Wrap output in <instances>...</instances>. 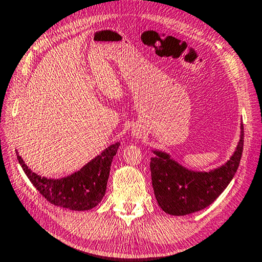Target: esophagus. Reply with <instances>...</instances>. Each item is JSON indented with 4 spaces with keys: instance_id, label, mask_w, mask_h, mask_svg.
Wrapping results in <instances>:
<instances>
[{
    "instance_id": "1",
    "label": "esophagus",
    "mask_w": 262,
    "mask_h": 262,
    "mask_svg": "<svg viewBox=\"0 0 262 262\" xmlns=\"http://www.w3.org/2000/svg\"><path fill=\"white\" fill-rule=\"evenodd\" d=\"M134 135H136V136H139V133H135V134Z\"/></svg>"
}]
</instances>
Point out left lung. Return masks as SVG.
I'll use <instances>...</instances> for the list:
<instances>
[{
    "instance_id": "8db88e82",
    "label": "left lung",
    "mask_w": 262,
    "mask_h": 262,
    "mask_svg": "<svg viewBox=\"0 0 262 262\" xmlns=\"http://www.w3.org/2000/svg\"><path fill=\"white\" fill-rule=\"evenodd\" d=\"M233 155L225 164L210 171H193L171 159L169 154L152 150L151 183L157 203L164 212L185 215L201 211L217 199L234 177L244 147V126Z\"/></svg>"
}]
</instances>
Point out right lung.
Instances as JSON below:
<instances>
[{"mask_svg": "<svg viewBox=\"0 0 262 262\" xmlns=\"http://www.w3.org/2000/svg\"><path fill=\"white\" fill-rule=\"evenodd\" d=\"M120 142L111 144L100 155L84 165L72 175L63 178H47L37 175L24 163L17 154L18 163L32 185L51 204L73 211L91 210L97 206L105 196L111 164L116 155Z\"/></svg>", "mask_w": 262, "mask_h": 262, "instance_id": "1", "label": "right lung"}]
</instances>
